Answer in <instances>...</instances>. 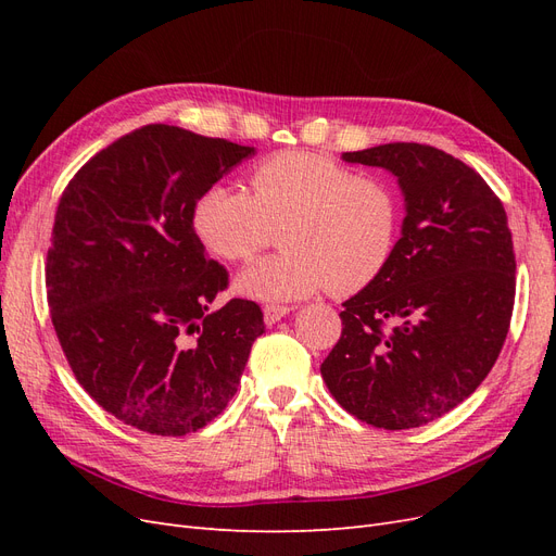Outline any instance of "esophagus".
<instances>
[{"instance_id": "34e87169", "label": "esophagus", "mask_w": 556, "mask_h": 556, "mask_svg": "<svg viewBox=\"0 0 556 556\" xmlns=\"http://www.w3.org/2000/svg\"><path fill=\"white\" fill-rule=\"evenodd\" d=\"M290 311H294V308H290V306H278V304H266L264 306V323L271 327V325H276V323H280V319L288 315Z\"/></svg>"}]
</instances>
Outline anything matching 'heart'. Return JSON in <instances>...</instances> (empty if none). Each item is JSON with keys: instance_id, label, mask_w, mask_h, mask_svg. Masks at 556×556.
<instances>
[{"instance_id": "b5f03b06", "label": "heart", "mask_w": 556, "mask_h": 556, "mask_svg": "<svg viewBox=\"0 0 556 556\" xmlns=\"http://www.w3.org/2000/svg\"><path fill=\"white\" fill-rule=\"evenodd\" d=\"M192 223L201 243L227 262H250L285 223V252L245 268L237 292L294 301L329 285L336 294L366 288L392 257L399 204L382 180L290 150L252 169L250 194L213 185L197 199Z\"/></svg>"}]
</instances>
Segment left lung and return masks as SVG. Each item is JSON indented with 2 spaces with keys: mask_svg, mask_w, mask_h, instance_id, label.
Instances as JSON below:
<instances>
[{
  "mask_svg": "<svg viewBox=\"0 0 556 556\" xmlns=\"http://www.w3.org/2000/svg\"><path fill=\"white\" fill-rule=\"evenodd\" d=\"M396 176L406 201L392 257L341 311L319 366L331 396L378 429H413L457 408L492 371L515 304L508 215L478 172L439 148L343 153Z\"/></svg>",
  "mask_w": 556,
  "mask_h": 556,
  "instance_id": "left-lung-1",
  "label": "left lung"
}]
</instances>
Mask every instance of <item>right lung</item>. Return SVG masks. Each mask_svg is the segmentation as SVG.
Returning a JSON list of instances; mask_svg holds the SVG:
<instances>
[{
    "instance_id": "right-lung-1",
    "label": "right lung",
    "mask_w": 556,
    "mask_h": 556,
    "mask_svg": "<svg viewBox=\"0 0 556 556\" xmlns=\"http://www.w3.org/2000/svg\"><path fill=\"white\" fill-rule=\"evenodd\" d=\"M250 155V146L146 125L83 164L60 197L50 317L83 390L134 429L206 427L264 333L255 301L208 311L229 276L192 223L197 199Z\"/></svg>"
}]
</instances>
